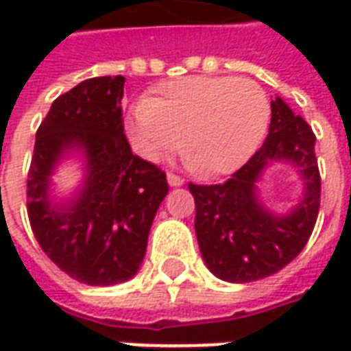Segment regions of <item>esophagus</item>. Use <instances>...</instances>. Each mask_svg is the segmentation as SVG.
<instances>
[{"mask_svg":"<svg viewBox=\"0 0 351 351\" xmlns=\"http://www.w3.org/2000/svg\"><path fill=\"white\" fill-rule=\"evenodd\" d=\"M167 182H169V186H171V188H178V186H182L184 180L180 178V176H176V175H173V173H169Z\"/></svg>","mask_w":351,"mask_h":351,"instance_id":"obj_1","label":"esophagus"}]
</instances>
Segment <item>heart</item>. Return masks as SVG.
<instances>
[{"label": "heart", "mask_w": 351, "mask_h": 351, "mask_svg": "<svg viewBox=\"0 0 351 351\" xmlns=\"http://www.w3.org/2000/svg\"><path fill=\"white\" fill-rule=\"evenodd\" d=\"M271 120L258 82L235 77H184L163 82L131 110L128 131L146 160L176 150L201 176L229 175L256 154Z\"/></svg>", "instance_id": "heart-1"}]
</instances>
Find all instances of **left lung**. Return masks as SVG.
<instances>
[{
	"label": "left lung",
	"instance_id": "left-lung-1",
	"mask_svg": "<svg viewBox=\"0 0 351 351\" xmlns=\"http://www.w3.org/2000/svg\"><path fill=\"white\" fill-rule=\"evenodd\" d=\"M316 137L282 97L271 101V125L258 152L223 184H188L195 199V235L216 278L246 284L291 263L308 243L319 210ZM274 165L294 169L302 195L286 213L261 199V182Z\"/></svg>",
	"mask_w": 351,
	"mask_h": 351
}]
</instances>
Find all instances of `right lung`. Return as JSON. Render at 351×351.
<instances>
[{"label": "right lung", "mask_w": 351, "mask_h": 351, "mask_svg": "<svg viewBox=\"0 0 351 351\" xmlns=\"http://www.w3.org/2000/svg\"><path fill=\"white\" fill-rule=\"evenodd\" d=\"M122 75L95 77L60 95L35 137L27 175V214L43 252L88 286L133 278L148 233L169 191L165 173L131 152L123 135ZM79 159L83 178L69 196L53 175Z\"/></svg>", "instance_id": "1"}]
</instances>
